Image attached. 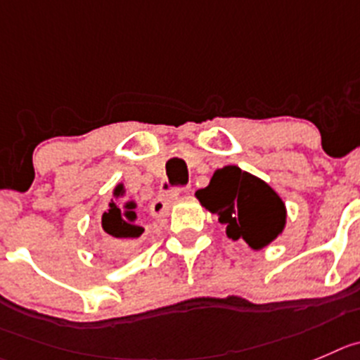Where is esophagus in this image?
Returning <instances> with one entry per match:
<instances>
[{
    "mask_svg": "<svg viewBox=\"0 0 360 360\" xmlns=\"http://www.w3.org/2000/svg\"><path fill=\"white\" fill-rule=\"evenodd\" d=\"M184 191H186L184 187H173V189L167 191L166 194H162V196L157 198V200L152 203V208H150V210H152V215L160 217V215L166 214V212L171 208V205L178 200V196H180Z\"/></svg>",
    "mask_w": 360,
    "mask_h": 360,
    "instance_id": "34e87169",
    "label": "esophagus"
}]
</instances>
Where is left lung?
I'll list each match as a JSON object with an SVG mask.
<instances>
[{"label":"left lung","instance_id":"1","mask_svg":"<svg viewBox=\"0 0 360 360\" xmlns=\"http://www.w3.org/2000/svg\"><path fill=\"white\" fill-rule=\"evenodd\" d=\"M196 198L217 215L229 238H244L252 249L265 248L285 228L283 200L263 180L237 166L215 171L210 184L198 191Z\"/></svg>","mask_w":360,"mask_h":360}]
</instances>
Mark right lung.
<instances>
[{"label": "right lung", "instance_id": "1", "mask_svg": "<svg viewBox=\"0 0 360 360\" xmlns=\"http://www.w3.org/2000/svg\"><path fill=\"white\" fill-rule=\"evenodd\" d=\"M102 229L111 237L115 251L131 249L145 231L138 222L134 201L123 200V186L116 187L115 201L109 203V208L102 215Z\"/></svg>", "mask_w": 360, "mask_h": 360}]
</instances>
